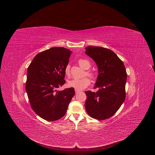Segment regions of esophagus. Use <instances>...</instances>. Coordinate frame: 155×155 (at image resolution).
Here are the masks:
<instances>
[{
    "mask_svg": "<svg viewBox=\"0 0 155 155\" xmlns=\"http://www.w3.org/2000/svg\"><path fill=\"white\" fill-rule=\"evenodd\" d=\"M75 94H78L80 92V91L79 90H77V89H75Z\"/></svg>",
    "mask_w": 155,
    "mask_h": 155,
    "instance_id": "obj_1",
    "label": "esophagus"
}]
</instances>
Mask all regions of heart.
Returning <instances> with one entry per match:
<instances>
[{
    "instance_id": "heart-1",
    "label": "heart",
    "mask_w": 155,
    "mask_h": 155,
    "mask_svg": "<svg viewBox=\"0 0 155 155\" xmlns=\"http://www.w3.org/2000/svg\"><path fill=\"white\" fill-rule=\"evenodd\" d=\"M78 63L83 68L87 70L91 66V63L88 59H80L78 60ZM65 74L69 76L70 74V66L69 64H67L64 68ZM86 74L91 78H94L95 77V74L94 72L91 70L86 71ZM91 81L88 78L85 77L81 79H73L68 82V86L71 88H74L77 90H82L87 88L90 84Z\"/></svg>"
}]
</instances>
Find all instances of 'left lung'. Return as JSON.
Returning <instances> with one entry per match:
<instances>
[{
    "instance_id": "1",
    "label": "left lung",
    "mask_w": 155,
    "mask_h": 155,
    "mask_svg": "<svg viewBox=\"0 0 155 155\" xmlns=\"http://www.w3.org/2000/svg\"><path fill=\"white\" fill-rule=\"evenodd\" d=\"M85 49L99 71L94 87L98 91L85 92V109L91 117L104 120L112 117L124 102L127 74L123 61L110 49L101 46H88Z\"/></svg>"
}]
</instances>
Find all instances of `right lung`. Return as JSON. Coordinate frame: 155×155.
Listing matches in <instances>:
<instances>
[{"label":"right lung","mask_w":155,"mask_h":155,"mask_svg":"<svg viewBox=\"0 0 155 155\" xmlns=\"http://www.w3.org/2000/svg\"><path fill=\"white\" fill-rule=\"evenodd\" d=\"M71 53L64 48H52L37 54L28 67L25 89L31 107L45 120L62 118L75 95L73 88L57 90L66 82L64 68Z\"/></svg>","instance_id":"right-lung-1"}]
</instances>
